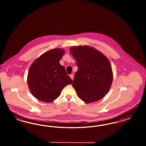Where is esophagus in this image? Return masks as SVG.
I'll list each match as a JSON object with an SVG mask.
<instances>
[{
	"mask_svg": "<svg viewBox=\"0 0 146 146\" xmlns=\"http://www.w3.org/2000/svg\"><path fill=\"white\" fill-rule=\"evenodd\" d=\"M70 76L71 79L73 80V79H74V74H71Z\"/></svg>",
	"mask_w": 146,
	"mask_h": 146,
	"instance_id": "esophagus-1",
	"label": "esophagus"
}]
</instances>
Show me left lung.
<instances>
[{
    "instance_id": "1",
    "label": "left lung",
    "mask_w": 146,
    "mask_h": 146,
    "mask_svg": "<svg viewBox=\"0 0 146 146\" xmlns=\"http://www.w3.org/2000/svg\"><path fill=\"white\" fill-rule=\"evenodd\" d=\"M70 52L78 67L72 85L79 98L86 103L103 98L113 81L109 60L100 52L88 46L73 47Z\"/></svg>"
}]
</instances>
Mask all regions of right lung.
<instances>
[{"instance_id": "right-lung-1", "label": "right lung", "mask_w": 146, "mask_h": 146, "mask_svg": "<svg viewBox=\"0 0 146 146\" xmlns=\"http://www.w3.org/2000/svg\"><path fill=\"white\" fill-rule=\"evenodd\" d=\"M64 52L60 48L48 50L31 66L27 84L31 93L38 100L52 102L60 95L64 87L73 82L59 63Z\"/></svg>"}]
</instances>
